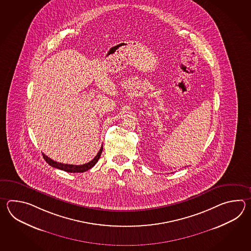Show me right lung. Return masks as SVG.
<instances>
[{
    "instance_id": "add662e5",
    "label": "right lung",
    "mask_w": 251,
    "mask_h": 251,
    "mask_svg": "<svg viewBox=\"0 0 251 251\" xmlns=\"http://www.w3.org/2000/svg\"><path fill=\"white\" fill-rule=\"evenodd\" d=\"M103 145H101V148L99 151V152L97 153L96 157L91 160L90 162L85 163L83 165H71V164H64V163H61V162H57V161H54V160L48 158V156L46 154L42 153L43 157L45 160L48 162V164L50 166H52L53 168H56L59 170H62V171H66V172H70V173H78V172H84V171H89L90 169H91L93 166L96 164L98 162V160L100 159V155H101L102 150H103Z\"/></svg>"
}]
</instances>
